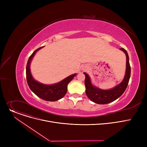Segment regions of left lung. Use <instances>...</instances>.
<instances>
[{
	"label": "left lung",
	"mask_w": 147,
	"mask_h": 147,
	"mask_svg": "<svg viewBox=\"0 0 147 147\" xmlns=\"http://www.w3.org/2000/svg\"><path fill=\"white\" fill-rule=\"evenodd\" d=\"M120 49L126 54V69L124 79L117 86L109 90H103L98 88L92 85L89 76L87 73H84V74L85 75L84 84L86 86V95L92 101L95 103L98 104H106L115 101L124 93L128 85L130 77V66L129 55L127 51L124 48H120Z\"/></svg>",
	"instance_id": "left-lung-1"
}]
</instances>
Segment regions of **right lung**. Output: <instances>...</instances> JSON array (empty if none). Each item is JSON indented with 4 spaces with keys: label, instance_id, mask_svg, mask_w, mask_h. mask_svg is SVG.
I'll return each mask as SVG.
<instances>
[{
    "label": "right lung",
    "instance_id": "1",
    "mask_svg": "<svg viewBox=\"0 0 147 147\" xmlns=\"http://www.w3.org/2000/svg\"><path fill=\"white\" fill-rule=\"evenodd\" d=\"M38 48L29 57L26 67V78L28 85L34 94L41 99L48 101H56L63 98L67 91V85L77 74L69 76L62 81L54 84H44L35 80L30 71V63L37 51L42 49Z\"/></svg>",
    "mask_w": 147,
    "mask_h": 147
}]
</instances>
